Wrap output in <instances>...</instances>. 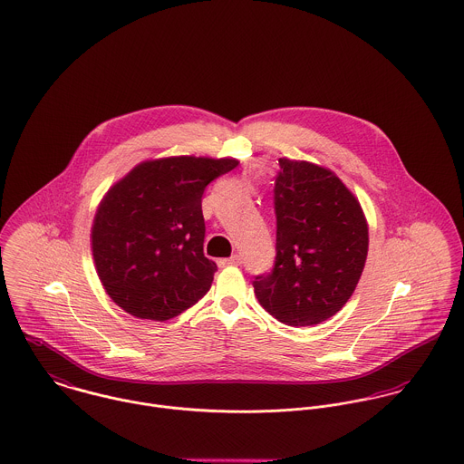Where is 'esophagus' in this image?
I'll return each mask as SVG.
<instances>
[{"label": "esophagus", "instance_id": "34e87169", "mask_svg": "<svg viewBox=\"0 0 464 464\" xmlns=\"http://www.w3.org/2000/svg\"><path fill=\"white\" fill-rule=\"evenodd\" d=\"M226 266H240V256H238V255H233V256H229V258L218 260V267H226Z\"/></svg>", "mask_w": 464, "mask_h": 464}]
</instances>
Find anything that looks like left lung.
Segmentation results:
<instances>
[{"label":"left lung","mask_w":464,"mask_h":464,"mask_svg":"<svg viewBox=\"0 0 464 464\" xmlns=\"http://www.w3.org/2000/svg\"><path fill=\"white\" fill-rule=\"evenodd\" d=\"M276 262L253 281L279 323L312 326L352 297L368 258V222L355 195L323 167L279 160L275 181Z\"/></svg>","instance_id":"1"}]
</instances>
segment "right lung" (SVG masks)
I'll return each mask as SVG.
<instances>
[{
	"label": "right lung",
	"instance_id": "right-lung-1",
	"mask_svg": "<svg viewBox=\"0 0 464 464\" xmlns=\"http://www.w3.org/2000/svg\"><path fill=\"white\" fill-rule=\"evenodd\" d=\"M237 165L193 156L145 161L105 193L92 247L98 278L120 308L169 321L209 290L217 264L202 251V193Z\"/></svg>",
	"mask_w": 464,
	"mask_h": 464
}]
</instances>
